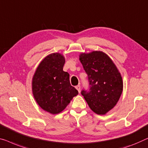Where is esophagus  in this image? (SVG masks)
Returning <instances> with one entry per match:
<instances>
[{"label":"esophagus","mask_w":148,"mask_h":148,"mask_svg":"<svg viewBox=\"0 0 148 148\" xmlns=\"http://www.w3.org/2000/svg\"><path fill=\"white\" fill-rule=\"evenodd\" d=\"M75 88L77 89V90L79 91V93L80 92V89H81V86L80 85H77V86L75 87Z\"/></svg>","instance_id":"1"}]
</instances>
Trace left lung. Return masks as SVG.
<instances>
[{
	"label": "left lung",
	"instance_id": "8db88e82",
	"mask_svg": "<svg viewBox=\"0 0 148 148\" xmlns=\"http://www.w3.org/2000/svg\"><path fill=\"white\" fill-rule=\"evenodd\" d=\"M79 60L88 76L89 91L81 95L91 110L105 115L113 108L123 91V81L119 70L110 57L102 51L81 53Z\"/></svg>",
	"mask_w": 148,
	"mask_h": 148
}]
</instances>
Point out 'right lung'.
Listing matches in <instances>:
<instances>
[{"label": "right lung", "mask_w": 148, "mask_h": 148, "mask_svg": "<svg viewBox=\"0 0 148 148\" xmlns=\"http://www.w3.org/2000/svg\"><path fill=\"white\" fill-rule=\"evenodd\" d=\"M65 57L51 53L40 62L32 80L34 98L42 110L57 114L65 110L78 91L70 84L69 74L63 71Z\"/></svg>", "instance_id": "obj_1"}]
</instances>
